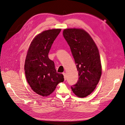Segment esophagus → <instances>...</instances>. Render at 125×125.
I'll list each match as a JSON object with an SVG mask.
<instances>
[{"label":"esophagus","mask_w":125,"mask_h":125,"mask_svg":"<svg viewBox=\"0 0 125 125\" xmlns=\"http://www.w3.org/2000/svg\"><path fill=\"white\" fill-rule=\"evenodd\" d=\"M62 74H63V76H64V79H65V80H66V73H62Z\"/></svg>","instance_id":"obj_1"}]
</instances>
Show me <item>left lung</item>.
I'll use <instances>...</instances> for the list:
<instances>
[{
    "mask_svg": "<svg viewBox=\"0 0 125 125\" xmlns=\"http://www.w3.org/2000/svg\"><path fill=\"white\" fill-rule=\"evenodd\" d=\"M63 35L69 45L78 71V80L71 88L75 95L85 97L95 89L101 76L99 50L89 33L83 29H65Z\"/></svg>",
    "mask_w": 125,
    "mask_h": 125,
    "instance_id": "8db88e82",
    "label": "left lung"
}]
</instances>
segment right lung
<instances>
[{
  "label": "right lung",
  "mask_w": 125,
  "mask_h": 125,
  "mask_svg": "<svg viewBox=\"0 0 125 125\" xmlns=\"http://www.w3.org/2000/svg\"><path fill=\"white\" fill-rule=\"evenodd\" d=\"M61 29L45 31L35 37L30 45L24 65L26 80L34 92L47 96L64 80L63 75L56 72L54 62L48 58L54 41Z\"/></svg>",
  "instance_id": "1"
}]
</instances>
